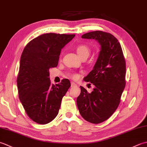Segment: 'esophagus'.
I'll list each match as a JSON object with an SVG mask.
<instances>
[{
	"label": "esophagus",
	"instance_id": "1",
	"mask_svg": "<svg viewBox=\"0 0 147 147\" xmlns=\"http://www.w3.org/2000/svg\"><path fill=\"white\" fill-rule=\"evenodd\" d=\"M71 87H73V86H76V83H73V82H71Z\"/></svg>",
	"mask_w": 147,
	"mask_h": 147
}]
</instances>
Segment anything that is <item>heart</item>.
Segmentation results:
<instances>
[{"label": "heart", "instance_id": "1", "mask_svg": "<svg viewBox=\"0 0 147 147\" xmlns=\"http://www.w3.org/2000/svg\"><path fill=\"white\" fill-rule=\"evenodd\" d=\"M76 52L80 57L83 59L84 57H88L90 54V49L88 46L85 45H80L76 47ZM68 76L73 80H77L79 78V74L75 73H72L68 74Z\"/></svg>", "mask_w": 147, "mask_h": 147}]
</instances>
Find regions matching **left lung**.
<instances>
[{
  "label": "left lung",
  "instance_id": "obj_1",
  "mask_svg": "<svg viewBox=\"0 0 147 147\" xmlns=\"http://www.w3.org/2000/svg\"><path fill=\"white\" fill-rule=\"evenodd\" d=\"M82 38L97 40L101 49L93 70L84 78L95 88L88 93L80 86L77 106L84 119L99 124L108 119L119 105L126 86L125 59L120 43L111 33L95 31Z\"/></svg>",
  "mask_w": 147,
  "mask_h": 147
}]
</instances>
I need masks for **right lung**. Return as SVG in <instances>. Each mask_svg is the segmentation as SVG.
<instances>
[{
  "mask_svg": "<svg viewBox=\"0 0 147 147\" xmlns=\"http://www.w3.org/2000/svg\"><path fill=\"white\" fill-rule=\"evenodd\" d=\"M74 36L42 34L31 40L22 52L17 77L19 98L26 114L36 123L45 124L54 119L71 86L67 79L52 84L49 69L57 66L61 49Z\"/></svg>",
  "mask_w": 147,
  "mask_h": 147,
  "instance_id": "obj_1",
  "label": "right lung"
}]
</instances>
